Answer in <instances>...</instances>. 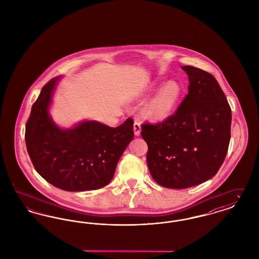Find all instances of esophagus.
Instances as JSON below:
<instances>
[{"mask_svg":"<svg viewBox=\"0 0 259 259\" xmlns=\"http://www.w3.org/2000/svg\"><path fill=\"white\" fill-rule=\"evenodd\" d=\"M134 134L136 136L141 134V124L137 120H135V122H134Z\"/></svg>","mask_w":259,"mask_h":259,"instance_id":"1","label":"esophagus"}]
</instances>
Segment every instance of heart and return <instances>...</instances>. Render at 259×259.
I'll return each mask as SVG.
<instances>
[{
	"label": "heart",
	"instance_id": "heart-1",
	"mask_svg": "<svg viewBox=\"0 0 259 259\" xmlns=\"http://www.w3.org/2000/svg\"><path fill=\"white\" fill-rule=\"evenodd\" d=\"M157 82L151 84L150 89H155ZM182 88L174 80L168 81L160 90L150 99L145 106L144 114L150 120H163L167 118L176 108L181 98Z\"/></svg>",
	"mask_w": 259,
	"mask_h": 259
}]
</instances>
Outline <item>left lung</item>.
I'll list each match as a JSON object with an SVG mask.
<instances>
[{
  "mask_svg": "<svg viewBox=\"0 0 259 259\" xmlns=\"http://www.w3.org/2000/svg\"><path fill=\"white\" fill-rule=\"evenodd\" d=\"M188 94L164 121L142 125L148 144L147 163L153 180L164 187L200 185L220 170L231 137V109L213 75L184 66Z\"/></svg>",
  "mask_w": 259,
  "mask_h": 259,
  "instance_id": "left-lung-1",
  "label": "left lung"
}]
</instances>
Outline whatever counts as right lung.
<instances>
[{
	"label": "right lung",
	"instance_id": "right-lung-1",
	"mask_svg": "<svg viewBox=\"0 0 259 259\" xmlns=\"http://www.w3.org/2000/svg\"><path fill=\"white\" fill-rule=\"evenodd\" d=\"M60 76L41 88L25 128L28 154L47 182L66 191L95 190L108 185L117 162L134 138V120L112 128L94 120L62 129L50 117L53 92Z\"/></svg>",
	"mask_w": 259,
	"mask_h": 259
}]
</instances>
